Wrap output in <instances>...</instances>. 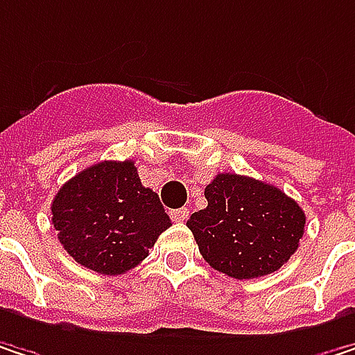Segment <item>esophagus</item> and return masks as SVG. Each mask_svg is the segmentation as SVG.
I'll return each instance as SVG.
<instances>
[{
	"mask_svg": "<svg viewBox=\"0 0 355 355\" xmlns=\"http://www.w3.org/2000/svg\"><path fill=\"white\" fill-rule=\"evenodd\" d=\"M171 217H173L175 221H184V219L189 217V209H187V207H182V209L171 211Z\"/></svg>",
	"mask_w": 355,
	"mask_h": 355,
	"instance_id": "34e87169",
	"label": "esophagus"
}]
</instances>
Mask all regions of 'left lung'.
Returning <instances> with one entry per match:
<instances>
[{"instance_id": "1", "label": "left lung", "mask_w": 355, "mask_h": 355, "mask_svg": "<svg viewBox=\"0 0 355 355\" xmlns=\"http://www.w3.org/2000/svg\"><path fill=\"white\" fill-rule=\"evenodd\" d=\"M207 207L187 221L211 268L232 278L278 270L297 252L305 211L280 189L252 177L221 173L205 189Z\"/></svg>"}]
</instances>
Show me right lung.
<instances>
[{"mask_svg":"<svg viewBox=\"0 0 355 355\" xmlns=\"http://www.w3.org/2000/svg\"><path fill=\"white\" fill-rule=\"evenodd\" d=\"M62 248L81 266L123 274L138 266L171 217L158 195L140 182L132 160H103L67 180L52 201Z\"/></svg>","mask_w":355,"mask_h":355,"instance_id":"right-lung-1","label":"right lung"}]
</instances>
